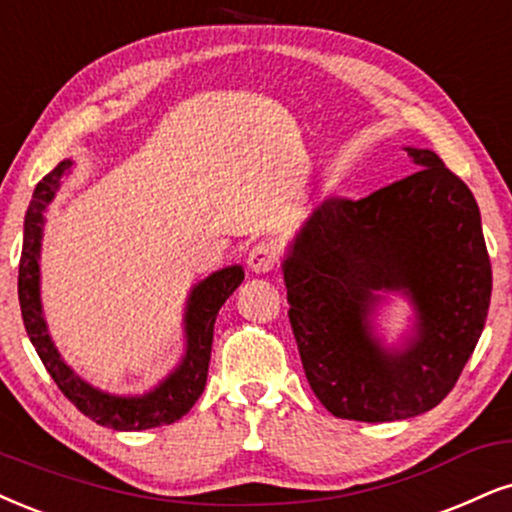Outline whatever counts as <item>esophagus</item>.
Segmentation results:
<instances>
[{
    "label": "esophagus",
    "mask_w": 512,
    "mask_h": 512,
    "mask_svg": "<svg viewBox=\"0 0 512 512\" xmlns=\"http://www.w3.org/2000/svg\"><path fill=\"white\" fill-rule=\"evenodd\" d=\"M246 266H249L251 273L266 275L277 266V251L270 244H256L254 249L249 251Z\"/></svg>",
    "instance_id": "obj_1"
}]
</instances>
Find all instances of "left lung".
<instances>
[{
  "instance_id": "obj_1",
  "label": "left lung",
  "mask_w": 512,
  "mask_h": 512,
  "mask_svg": "<svg viewBox=\"0 0 512 512\" xmlns=\"http://www.w3.org/2000/svg\"><path fill=\"white\" fill-rule=\"evenodd\" d=\"M403 149L413 175L358 201L325 199L282 258L308 384L344 420L432 410L487 323L491 263L477 201L432 149ZM387 293L414 306L399 345H384L371 323Z\"/></svg>"
}]
</instances>
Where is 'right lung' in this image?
Here are the masks:
<instances>
[{
	"instance_id": "right-lung-1",
	"label": "right lung",
	"mask_w": 512,
	"mask_h": 512,
	"mask_svg": "<svg viewBox=\"0 0 512 512\" xmlns=\"http://www.w3.org/2000/svg\"><path fill=\"white\" fill-rule=\"evenodd\" d=\"M73 170V161L66 159L37 182L33 199L23 223V251L18 266V301H21L23 325L33 342L37 356L42 358L52 380L59 384L68 401L80 413L118 432H140L151 427L170 425L189 413L206 387L208 361H211L213 325L220 306L242 285L244 268L227 266L211 273L192 287L187 296L182 327H185V353L180 363L163 380L144 394H111L85 382L71 365L61 358L47 330L40 299V251L44 235V213L59 192L63 178Z\"/></svg>"
}]
</instances>
